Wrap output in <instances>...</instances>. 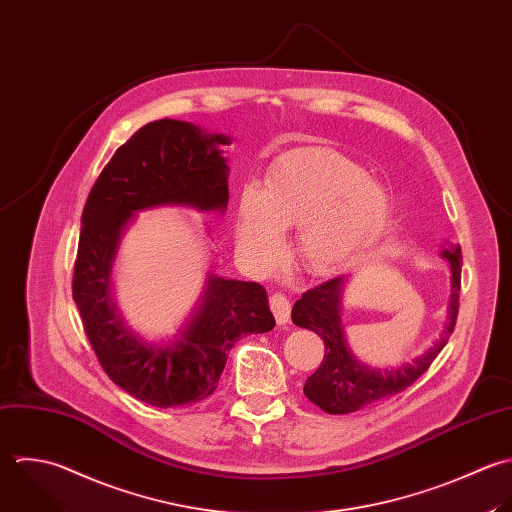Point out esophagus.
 Listing matches in <instances>:
<instances>
[{
    "label": "esophagus",
    "mask_w": 512,
    "mask_h": 512,
    "mask_svg": "<svg viewBox=\"0 0 512 512\" xmlns=\"http://www.w3.org/2000/svg\"><path fill=\"white\" fill-rule=\"evenodd\" d=\"M269 305H271V311H273L277 323H279V325H285V323L289 321V317H291V303H289L287 295H283V293H273V295L269 297Z\"/></svg>",
    "instance_id": "1"
}]
</instances>
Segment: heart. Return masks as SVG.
Wrapping results in <instances>:
<instances>
[{
  "label": "heart",
  "instance_id": "obj_1",
  "mask_svg": "<svg viewBox=\"0 0 512 512\" xmlns=\"http://www.w3.org/2000/svg\"><path fill=\"white\" fill-rule=\"evenodd\" d=\"M387 217V193L357 163L331 149L301 147L269 167L261 191L241 193L235 241L243 255L269 265L281 251V231L299 227L301 265L335 275L377 241Z\"/></svg>",
  "mask_w": 512,
  "mask_h": 512
}]
</instances>
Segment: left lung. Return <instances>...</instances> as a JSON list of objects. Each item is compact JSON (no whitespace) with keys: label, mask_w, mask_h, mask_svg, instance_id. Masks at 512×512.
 <instances>
[{"label":"left lung","mask_w":512,"mask_h":512,"mask_svg":"<svg viewBox=\"0 0 512 512\" xmlns=\"http://www.w3.org/2000/svg\"><path fill=\"white\" fill-rule=\"evenodd\" d=\"M443 257L449 259L453 269V297L449 307V325L443 331L441 341L417 359L413 365H405L399 369H369L361 365L351 351L347 349L343 327H341V311H339V295H341V283L343 277L329 279L309 291L303 293V297L293 305L291 319L297 327L309 329L317 333L325 343V357L319 365V369L307 379L305 383V397L315 403L319 409H323L329 415H347L355 413L363 407H369L377 401H383L387 397H395L409 389L421 375L427 373V369L433 365V361L439 357L443 347L447 345L449 337L455 331L457 317H459V305H461V265H463V253L461 247H451L443 251Z\"/></svg>","instance_id":"8db88e82"}]
</instances>
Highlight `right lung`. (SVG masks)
Returning a JSON list of instances; mask_svg holds the SVG:
<instances>
[{
	"mask_svg": "<svg viewBox=\"0 0 512 512\" xmlns=\"http://www.w3.org/2000/svg\"><path fill=\"white\" fill-rule=\"evenodd\" d=\"M225 135L159 119L135 131L93 183L81 215L71 293L83 331L107 377L131 397L161 409L193 405L215 393L233 345L275 327L259 283L211 277L205 299L173 345L133 337L115 315L109 269L119 235L135 211L177 203L225 209Z\"/></svg>",
	"mask_w": 512,
	"mask_h": 512,
	"instance_id": "right-lung-1",
	"label": "right lung"
}]
</instances>
